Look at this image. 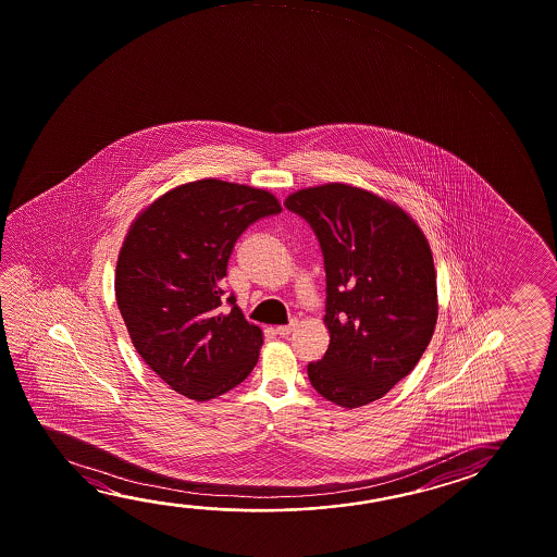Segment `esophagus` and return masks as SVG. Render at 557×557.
Listing matches in <instances>:
<instances>
[{"label": "esophagus", "mask_w": 557, "mask_h": 557, "mask_svg": "<svg viewBox=\"0 0 557 557\" xmlns=\"http://www.w3.org/2000/svg\"><path fill=\"white\" fill-rule=\"evenodd\" d=\"M295 324H297V322H292V324H287V326H277V329H275V334L282 337L289 336L293 330H295Z\"/></svg>", "instance_id": "34e87169"}]
</instances>
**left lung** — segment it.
Instances as JSON below:
<instances>
[{"label": "left lung", "instance_id": "1", "mask_svg": "<svg viewBox=\"0 0 557 557\" xmlns=\"http://www.w3.org/2000/svg\"><path fill=\"white\" fill-rule=\"evenodd\" d=\"M287 210L319 237L330 346L309 363L314 391L359 408L418 366L437 324V274L428 237L394 201L351 184L293 191Z\"/></svg>", "mask_w": 557, "mask_h": 557}]
</instances>
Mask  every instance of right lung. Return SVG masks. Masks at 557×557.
Here are the masks:
<instances>
[{
  "label": "right lung",
  "mask_w": 557,
  "mask_h": 557,
  "mask_svg": "<svg viewBox=\"0 0 557 557\" xmlns=\"http://www.w3.org/2000/svg\"><path fill=\"white\" fill-rule=\"evenodd\" d=\"M282 211L272 191L201 178L151 201L132 221L120 248L114 293L137 354L174 393L208 401L255 369L262 330L223 277L243 231Z\"/></svg>",
  "instance_id": "1"
}]
</instances>
